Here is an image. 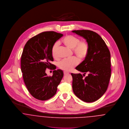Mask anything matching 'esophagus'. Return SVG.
<instances>
[{"label":"esophagus","mask_w":129,"mask_h":129,"mask_svg":"<svg viewBox=\"0 0 129 129\" xmlns=\"http://www.w3.org/2000/svg\"><path fill=\"white\" fill-rule=\"evenodd\" d=\"M68 74H69L68 72H66V71H64V75H67Z\"/></svg>","instance_id":"obj_1"}]
</instances>
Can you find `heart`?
<instances>
[{"mask_svg": "<svg viewBox=\"0 0 129 129\" xmlns=\"http://www.w3.org/2000/svg\"><path fill=\"white\" fill-rule=\"evenodd\" d=\"M63 43L70 49H73L74 53L79 58L83 59L86 57L88 52V45L86 42H80V39L73 35H67L62 40ZM58 43H55L52 47V55L55 57ZM78 63V60L75 58L65 59L58 64V66L65 71H70Z\"/></svg>", "mask_w": 129, "mask_h": 129, "instance_id": "1", "label": "heart"}]
</instances>
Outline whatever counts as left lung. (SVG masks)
Wrapping results in <instances>:
<instances>
[{
    "instance_id": "1",
    "label": "left lung",
    "mask_w": 129,
    "mask_h": 129,
    "mask_svg": "<svg viewBox=\"0 0 129 129\" xmlns=\"http://www.w3.org/2000/svg\"><path fill=\"white\" fill-rule=\"evenodd\" d=\"M74 33L84 38L88 45L85 59L75 69L82 73L71 74L74 94L86 103L94 102L106 92L110 78V53L104 41L99 34L88 30H74Z\"/></svg>"
}]
</instances>
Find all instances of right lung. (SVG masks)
<instances>
[{"mask_svg":"<svg viewBox=\"0 0 129 129\" xmlns=\"http://www.w3.org/2000/svg\"><path fill=\"white\" fill-rule=\"evenodd\" d=\"M63 35L54 31L43 32L31 38L24 48L21 60L23 79L31 95L39 100L53 97L63 78L60 69L54 70L52 76L45 73L47 68L56 69L51 63L54 60L52 48Z\"/></svg>","mask_w":129,"mask_h":129,"instance_id":"1","label":"right lung"}]
</instances>
